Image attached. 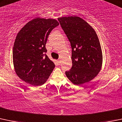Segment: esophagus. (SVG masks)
Wrapping results in <instances>:
<instances>
[{
  "instance_id": "34e87169",
  "label": "esophagus",
  "mask_w": 122,
  "mask_h": 122,
  "mask_svg": "<svg viewBox=\"0 0 122 122\" xmlns=\"http://www.w3.org/2000/svg\"><path fill=\"white\" fill-rule=\"evenodd\" d=\"M57 61H58V63L60 64V63H61V59H58Z\"/></svg>"
}]
</instances>
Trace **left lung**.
Instances as JSON below:
<instances>
[{
	"instance_id": "obj_1",
	"label": "left lung",
	"mask_w": 122,
	"mask_h": 122,
	"mask_svg": "<svg viewBox=\"0 0 122 122\" xmlns=\"http://www.w3.org/2000/svg\"><path fill=\"white\" fill-rule=\"evenodd\" d=\"M72 48L71 70L65 75L76 85L88 82L101 70L102 52L94 29L81 18L76 16L58 18Z\"/></svg>"
}]
</instances>
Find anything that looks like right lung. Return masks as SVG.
<instances>
[{"label":"right lung","instance_id":"1","mask_svg":"<svg viewBox=\"0 0 122 122\" xmlns=\"http://www.w3.org/2000/svg\"><path fill=\"white\" fill-rule=\"evenodd\" d=\"M59 25L57 20L36 18L18 33L13 48L14 68L17 76L34 86L44 84L55 64L46 54L48 36Z\"/></svg>","mask_w":122,"mask_h":122}]
</instances>
